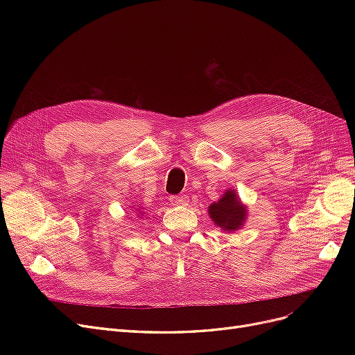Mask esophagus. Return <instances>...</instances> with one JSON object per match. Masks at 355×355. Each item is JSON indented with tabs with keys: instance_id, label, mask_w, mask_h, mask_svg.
Returning <instances> with one entry per match:
<instances>
[{
	"instance_id": "34e87169",
	"label": "esophagus",
	"mask_w": 355,
	"mask_h": 355,
	"mask_svg": "<svg viewBox=\"0 0 355 355\" xmlns=\"http://www.w3.org/2000/svg\"><path fill=\"white\" fill-rule=\"evenodd\" d=\"M170 202L173 204V206H187L188 204V197L187 196H176V197H170Z\"/></svg>"
}]
</instances>
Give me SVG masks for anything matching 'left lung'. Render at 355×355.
Segmentation results:
<instances>
[{"label":"left lung","instance_id":"1","mask_svg":"<svg viewBox=\"0 0 355 355\" xmlns=\"http://www.w3.org/2000/svg\"><path fill=\"white\" fill-rule=\"evenodd\" d=\"M209 214L216 227L232 232L243 227L247 218V207L239 198L237 192L227 189L219 201L210 204Z\"/></svg>","mask_w":355,"mask_h":355}]
</instances>
